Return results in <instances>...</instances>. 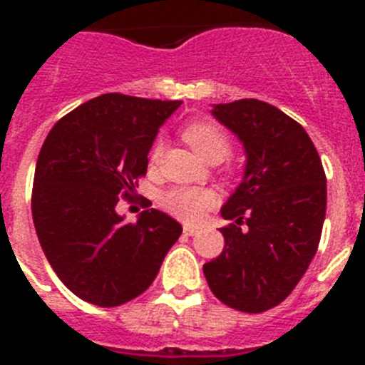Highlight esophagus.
Segmentation results:
<instances>
[{
  "instance_id": "obj_1",
  "label": "esophagus",
  "mask_w": 365,
  "mask_h": 365,
  "mask_svg": "<svg viewBox=\"0 0 365 365\" xmlns=\"http://www.w3.org/2000/svg\"><path fill=\"white\" fill-rule=\"evenodd\" d=\"M182 232H185V235H193V234H197V228L192 227V225H185Z\"/></svg>"
}]
</instances>
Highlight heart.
<instances>
[{
  "mask_svg": "<svg viewBox=\"0 0 365 365\" xmlns=\"http://www.w3.org/2000/svg\"><path fill=\"white\" fill-rule=\"evenodd\" d=\"M180 135L182 140L208 163H221L232 151V137L217 122L193 120L182 128ZM160 157H163V143L157 140L150 150V163L157 164ZM160 205L175 217L185 221H199L202 214L214 205V193L205 188L180 186L164 193Z\"/></svg>",
  "mask_w": 365,
  "mask_h": 365,
  "instance_id": "heart-1",
  "label": "heart"
}]
</instances>
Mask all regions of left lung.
<instances>
[{
  "label": "left lung",
  "mask_w": 365,
  "mask_h": 365,
  "mask_svg": "<svg viewBox=\"0 0 365 365\" xmlns=\"http://www.w3.org/2000/svg\"><path fill=\"white\" fill-rule=\"evenodd\" d=\"M247 151L243 182L221 215V256L202 267L215 298L241 312H265L294 291L322 237L327 185L307 131L256 98L212 111Z\"/></svg>",
  "instance_id": "obj_1"
}]
</instances>
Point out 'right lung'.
I'll return each instance as SVG.
<instances>
[{
	"label": "right lung",
	"mask_w": 365,
	"mask_h": 365,
	"mask_svg": "<svg viewBox=\"0 0 365 365\" xmlns=\"http://www.w3.org/2000/svg\"><path fill=\"white\" fill-rule=\"evenodd\" d=\"M179 106L108 93L67 113L45 138L32 186L34 228L58 278L83 302L117 307L143 294L182 234L155 208L137 222L117 214L118 202L135 201L155 135Z\"/></svg>",
	"instance_id": "obj_1"
}]
</instances>
